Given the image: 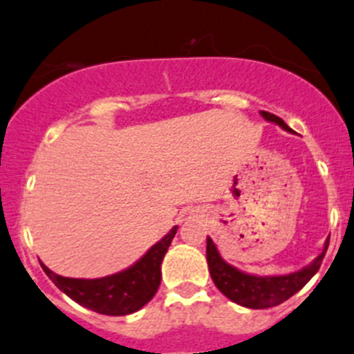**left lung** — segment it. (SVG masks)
I'll return each instance as SVG.
<instances>
[{
    "label": "left lung",
    "mask_w": 354,
    "mask_h": 354,
    "mask_svg": "<svg viewBox=\"0 0 354 354\" xmlns=\"http://www.w3.org/2000/svg\"><path fill=\"white\" fill-rule=\"evenodd\" d=\"M261 115L266 121L279 124L286 131H292L275 114L261 111ZM327 247L328 239L325 242L324 250L315 257L313 263L304 266L299 272L279 277H257L240 272V270H236L235 266H232V264H228L223 259L211 236H207V250H205V256H207V266L212 282H214V286L230 301L240 304V306L252 308V310H264V308L279 306L283 301L292 297L297 290L303 289L310 282L311 277L320 270V264L324 261L325 252H327Z\"/></svg>",
    "instance_id": "obj_1"
}]
</instances>
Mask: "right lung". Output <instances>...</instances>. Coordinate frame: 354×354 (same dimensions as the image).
Listing matches in <instances>:
<instances>
[{
  "label": "right lung",
  "mask_w": 354,
  "mask_h": 354,
  "mask_svg": "<svg viewBox=\"0 0 354 354\" xmlns=\"http://www.w3.org/2000/svg\"><path fill=\"white\" fill-rule=\"evenodd\" d=\"M176 230L178 226H174L128 270L104 279H67L53 273L43 263L41 268L62 292L88 310L111 317L135 313L145 306L159 289L160 264L167 247L171 245V240L176 235Z\"/></svg>",
  "instance_id": "add662e5"
}]
</instances>
